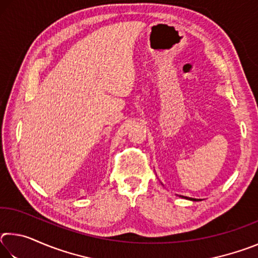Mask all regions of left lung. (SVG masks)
<instances>
[{
	"mask_svg": "<svg viewBox=\"0 0 258 258\" xmlns=\"http://www.w3.org/2000/svg\"><path fill=\"white\" fill-rule=\"evenodd\" d=\"M180 197L187 199V200H191V202H199V200H202V199H196V198H189V197H185V196H180Z\"/></svg>",
	"mask_w": 258,
	"mask_h": 258,
	"instance_id": "1",
	"label": "left lung"
}]
</instances>
